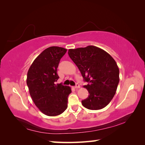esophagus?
<instances>
[{"label":"esophagus","instance_id":"1","mask_svg":"<svg viewBox=\"0 0 145 145\" xmlns=\"http://www.w3.org/2000/svg\"><path fill=\"white\" fill-rule=\"evenodd\" d=\"M80 85L78 84H76V85L74 86V88H75V89H78V88H80Z\"/></svg>","mask_w":145,"mask_h":145}]
</instances>
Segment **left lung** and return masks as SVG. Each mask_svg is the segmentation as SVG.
I'll use <instances>...</instances> for the list:
<instances>
[{"mask_svg":"<svg viewBox=\"0 0 145 145\" xmlns=\"http://www.w3.org/2000/svg\"><path fill=\"white\" fill-rule=\"evenodd\" d=\"M68 55L88 82L84 88L89 95L82 100L83 106L90 110L107 106L116 93L120 80L116 61L105 50L93 45L69 49Z\"/></svg>","mask_w":145,"mask_h":145,"instance_id":"1","label":"left lung"}]
</instances>
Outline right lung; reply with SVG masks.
<instances>
[{"label":"right lung","instance_id":"right-lung-1","mask_svg":"<svg viewBox=\"0 0 145 145\" xmlns=\"http://www.w3.org/2000/svg\"><path fill=\"white\" fill-rule=\"evenodd\" d=\"M67 49L59 46L46 48L36 57L29 68L27 84L30 95L40 111L49 116L59 115L67 109L71 88L56 84L59 76L57 68Z\"/></svg>","mask_w":145,"mask_h":145}]
</instances>
